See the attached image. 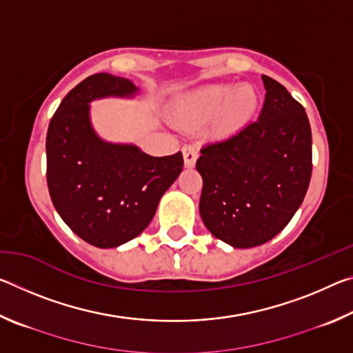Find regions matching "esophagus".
I'll return each mask as SVG.
<instances>
[{"instance_id": "34e87169", "label": "esophagus", "mask_w": 353, "mask_h": 353, "mask_svg": "<svg viewBox=\"0 0 353 353\" xmlns=\"http://www.w3.org/2000/svg\"><path fill=\"white\" fill-rule=\"evenodd\" d=\"M182 152H183L185 166H187V168H193L194 163H196V160H198V157H199L198 149H196L194 146H190L188 145V146H183Z\"/></svg>"}]
</instances>
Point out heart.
Wrapping results in <instances>:
<instances>
[{
    "instance_id": "heart-1",
    "label": "heart",
    "mask_w": 353,
    "mask_h": 353,
    "mask_svg": "<svg viewBox=\"0 0 353 353\" xmlns=\"http://www.w3.org/2000/svg\"><path fill=\"white\" fill-rule=\"evenodd\" d=\"M259 107V97L248 83H213L188 93L176 105V117L183 124H202L214 118L219 134L243 128Z\"/></svg>"
}]
</instances>
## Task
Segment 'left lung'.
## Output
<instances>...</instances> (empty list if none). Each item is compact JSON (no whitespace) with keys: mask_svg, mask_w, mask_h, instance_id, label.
Here are the masks:
<instances>
[{"mask_svg":"<svg viewBox=\"0 0 353 353\" xmlns=\"http://www.w3.org/2000/svg\"><path fill=\"white\" fill-rule=\"evenodd\" d=\"M256 121L201 149L199 213L218 240L255 248L285 229L312 179V129L305 109L270 76Z\"/></svg>","mask_w":353,"mask_h":353,"instance_id":"obj_1","label":"left lung"}]
</instances>
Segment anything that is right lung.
Returning a JSON list of instances; mask_svg holds the SVG:
<instances>
[{"mask_svg":"<svg viewBox=\"0 0 353 353\" xmlns=\"http://www.w3.org/2000/svg\"><path fill=\"white\" fill-rule=\"evenodd\" d=\"M137 92L126 77L88 76L62 99L48 128L46 182L52 204L77 236L101 249L139 236L183 168L182 152L152 157L94 132L92 101L132 98Z\"/></svg>","mask_w":353,"mask_h":353,"instance_id":"right-lung-1","label":"right lung"}]
</instances>
